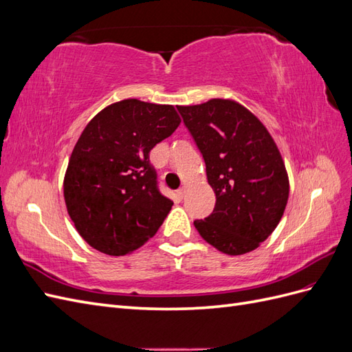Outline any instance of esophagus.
I'll use <instances>...</instances> for the list:
<instances>
[{
    "label": "esophagus",
    "instance_id": "esophagus-1",
    "mask_svg": "<svg viewBox=\"0 0 352 352\" xmlns=\"http://www.w3.org/2000/svg\"><path fill=\"white\" fill-rule=\"evenodd\" d=\"M186 197V189L185 188H180L179 190H177V198L179 199H184Z\"/></svg>",
    "mask_w": 352,
    "mask_h": 352
}]
</instances>
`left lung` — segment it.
<instances>
[{"mask_svg":"<svg viewBox=\"0 0 352 352\" xmlns=\"http://www.w3.org/2000/svg\"><path fill=\"white\" fill-rule=\"evenodd\" d=\"M206 163L216 206L194 225L219 251L250 252L279 225L289 195L280 153L264 124L241 104L210 100L177 105Z\"/></svg>","mask_w":352,"mask_h":352,"instance_id":"8db88e82","label":"left lung"}]
</instances>
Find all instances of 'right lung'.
<instances>
[{
  "instance_id": "obj_1",
  "label": "right lung",
  "mask_w": 352,
  "mask_h": 352,
  "mask_svg": "<svg viewBox=\"0 0 352 352\" xmlns=\"http://www.w3.org/2000/svg\"><path fill=\"white\" fill-rule=\"evenodd\" d=\"M179 124L173 105L123 100L85 127L69 160L65 201L92 248L129 254L163 225L173 201L160 192L150 151Z\"/></svg>"
}]
</instances>
